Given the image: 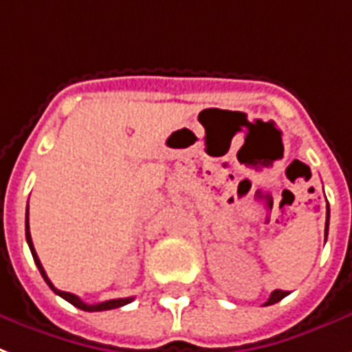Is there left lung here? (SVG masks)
Listing matches in <instances>:
<instances>
[{"label":"left lung","instance_id":"1","mask_svg":"<svg viewBox=\"0 0 352 352\" xmlns=\"http://www.w3.org/2000/svg\"><path fill=\"white\" fill-rule=\"evenodd\" d=\"M329 230V212H327V229ZM325 238H327V232H325ZM288 295V292H283V289H275V292H272V295H270V299L264 302V307H270V305H275V302H278L280 299H284Z\"/></svg>","mask_w":352,"mask_h":352}]
</instances>
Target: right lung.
I'll return each instance as SVG.
<instances>
[{"label":"right lung","instance_id":"obj_1","mask_svg":"<svg viewBox=\"0 0 352 352\" xmlns=\"http://www.w3.org/2000/svg\"><path fill=\"white\" fill-rule=\"evenodd\" d=\"M25 238H27V243H29V249H31V254H33L34 258V264H36V267H38L40 275L44 277V280L47 283V286H50L53 292L57 295H60L63 299H66L68 302H72L74 307L80 308V310H85V312H101V310H112V308H118V307H123V305H129V302L133 301V297H125V299H111V301H104V302H98V305H87V302H82L77 297V295L69 294V292H63V289H57L53 284H51V280L47 278V275H45L44 267H42V264H40V258L38 254H36V251H34V245H33V240H31V232H29V206H27V212H25Z\"/></svg>","mask_w":352,"mask_h":352}]
</instances>
